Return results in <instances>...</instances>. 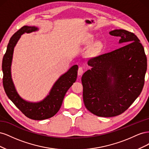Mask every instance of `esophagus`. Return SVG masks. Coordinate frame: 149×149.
<instances>
[{
    "mask_svg": "<svg viewBox=\"0 0 149 149\" xmlns=\"http://www.w3.org/2000/svg\"><path fill=\"white\" fill-rule=\"evenodd\" d=\"M83 73V67L81 66H79V68H78V75H81Z\"/></svg>",
    "mask_w": 149,
    "mask_h": 149,
    "instance_id": "1",
    "label": "esophagus"
}]
</instances>
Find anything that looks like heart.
Returning <instances> with one entry per match:
<instances>
[{
	"label": "heart",
	"mask_w": 149,
	"mask_h": 149,
	"mask_svg": "<svg viewBox=\"0 0 149 149\" xmlns=\"http://www.w3.org/2000/svg\"><path fill=\"white\" fill-rule=\"evenodd\" d=\"M88 42H90V43L93 42L94 41V37H93V36L92 35H88ZM102 48V43L100 42H96L95 44L94 45V46L93 47V48H92V50H93V53H97L101 50Z\"/></svg>",
	"instance_id": "heart-1"
}]
</instances>
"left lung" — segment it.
<instances>
[{"instance_id": "obj_1", "label": "left lung", "mask_w": 149, "mask_h": 149, "mask_svg": "<svg viewBox=\"0 0 149 149\" xmlns=\"http://www.w3.org/2000/svg\"><path fill=\"white\" fill-rule=\"evenodd\" d=\"M125 45L91 58V70L81 78L86 109L100 117H114L127 110L140 95L145 82L147 57L137 36L125 30H114Z\"/></svg>"}]
</instances>
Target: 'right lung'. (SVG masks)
<instances>
[{
	"mask_svg": "<svg viewBox=\"0 0 149 149\" xmlns=\"http://www.w3.org/2000/svg\"><path fill=\"white\" fill-rule=\"evenodd\" d=\"M35 26H24L12 35L2 60L3 86L8 97L27 118L33 120H44L55 116L60 110L65 94L76 81L78 65H74L66 73L60 76L53 85L48 95L42 101L37 103L27 102L22 99L16 91L11 78L10 66L13 48L21 35L37 30Z\"/></svg>",
	"mask_w": 149,
	"mask_h": 149,
	"instance_id": "add662e5",
	"label": "right lung"
}]
</instances>
